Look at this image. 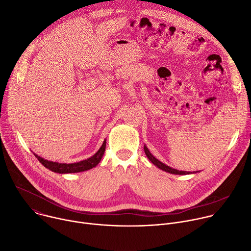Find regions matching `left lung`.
Wrapping results in <instances>:
<instances>
[{"label": "left lung", "instance_id": "8db88e82", "mask_svg": "<svg viewBox=\"0 0 251 251\" xmlns=\"http://www.w3.org/2000/svg\"><path fill=\"white\" fill-rule=\"evenodd\" d=\"M144 151H145V154H146V156L148 157V159H149L155 166H157L158 168H160L161 170H163V171H165V172H168V173H170V174H175V175H188V174H191L190 172L178 171V170L173 169V168H171V167H169V166L163 164L162 162H160L158 159H156V158L150 153V151L148 150V148L146 147V145H144Z\"/></svg>", "mask_w": 251, "mask_h": 251}]
</instances>
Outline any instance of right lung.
Returning a JSON list of instances; mask_svg holds the SVG:
<instances>
[{
	"instance_id": "add662e5",
	"label": "right lung",
	"mask_w": 251,
	"mask_h": 251,
	"mask_svg": "<svg viewBox=\"0 0 251 251\" xmlns=\"http://www.w3.org/2000/svg\"><path fill=\"white\" fill-rule=\"evenodd\" d=\"M106 148V141L104 140L103 144L101 148L97 151L96 154H94L92 157H90L87 160H83L77 163H73V164H61V163H56V162H50L48 160H45L41 158L40 156L33 154L37 159L49 170L54 172V173H59V174H68V173H79L83 171L90 170L94 168L100 161L101 158L104 154Z\"/></svg>"
}]
</instances>
